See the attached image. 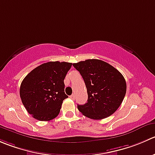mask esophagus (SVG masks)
Wrapping results in <instances>:
<instances>
[{"mask_svg": "<svg viewBox=\"0 0 155 155\" xmlns=\"http://www.w3.org/2000/svg\"><path fill=\"white\" fill-rule=\"evenodd\" d=\"M75 97H76V95H75V94H72L71 96H70V98H72V99H73V100H74Z\"/></svg>", "mask_w": 155, "mask_h": 155, "instance_id": "obj_1", "label": "esophagus"}]
</instances>
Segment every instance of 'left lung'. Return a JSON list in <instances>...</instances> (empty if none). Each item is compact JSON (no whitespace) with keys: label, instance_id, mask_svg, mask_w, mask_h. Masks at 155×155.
<instances>
[{"label":"left lung","instance_id":"8db88e82","mask_svg":"<svg viewBox=\"0 0 155 155\" xmlns=\"http://www.w3.org/2000/svg\"><path fill=\"white\" fill-rule=\"evenodd\" d=\"M73 66L83 78L88 93L87 103L78 105L79 110L93 120L112 115L127 92L124 76L110 64L97 59L80 61Z\"/></svg>","mask_w":155,"mask_h":155}]
</instances>
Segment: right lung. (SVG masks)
<instances>
[{
	"instance_id": "add662e5",
	"label": "right lung",
	"mask_w": 155,
	"mask_h": 155,
	"mask_svg": "<svg viewBox=\"0 0 155 155\" xmlns=\"http://www.w3.org/2000/svg\"><path fill=\"white\" fill-rule=\"evenodd\" d=\"M72 64L51 61L31 70L22 80L19 95L26 110L40 121L53 120L59 114L64 92V79Z\"/></svg>"
}]
</instances>
